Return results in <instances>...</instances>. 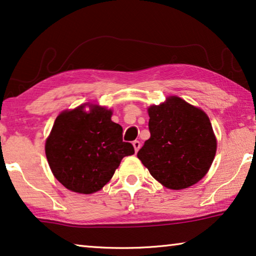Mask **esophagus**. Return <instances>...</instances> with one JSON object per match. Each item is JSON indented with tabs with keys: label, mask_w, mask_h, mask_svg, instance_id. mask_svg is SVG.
<instances>
[{
	"label": "esophagus",
	"mask_w": 256,
	"mask_h": 256,
	"mask_svg": "<svg viewBox=\"0 0 256 256\" xmlns=\"http://www.w3.org/2000/svg\"><path fill=\"white\" fill-rule=\"evenodd\" d=\"M140 146H141L140 141H138V140H134V141H133V147H134V150H136V152L140 150Z\"/></svg>",
	"instance_id": "1"
}]
</instances>
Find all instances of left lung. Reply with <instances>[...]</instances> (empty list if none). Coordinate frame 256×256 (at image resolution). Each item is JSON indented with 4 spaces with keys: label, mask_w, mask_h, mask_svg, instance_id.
I'll return each instance as SVG.
<instances>
[{
    "label": "left lung",
    "mask_w": 256,
    "mask_h": 256,
    "mask_svg": "<svg viewBox=\"0 0 256 256\" xmlns=\"http://www.w3.org/2000/svg\"><path fill=\"white\" fill-rule=\"evenodd\" d=\"M150 138L138 158L156 180L171 190L190 188L208 172L216 154V138L208 116L180 98L152 106Z\"/></svg>",
    "instance_id": "left-lung-1"
}]
</instances>
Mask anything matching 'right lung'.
I'll list each match as a JSON object with an SVG mask.
<instances>
[{
	"instance_id": "obj_1",
	"label": "right lung",
	"mask_w": 256,
	"mask_h": 256,
	"mask_svg": "<svg viewBox=\"0 0 256 256\" xmlns=\"http://www.w3.org/2000/svg\"><path fill=\"white\" fill-rule=\"evenodd\" d=\"M112 115L104 106L86 112L80 106L57 116L46 141V156L54 176L68 190L96 192L110 180L122 158L134 154Z\"/></svg>"
}]
</instances>
